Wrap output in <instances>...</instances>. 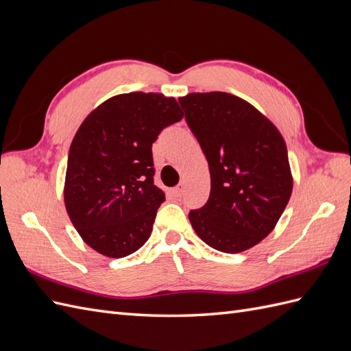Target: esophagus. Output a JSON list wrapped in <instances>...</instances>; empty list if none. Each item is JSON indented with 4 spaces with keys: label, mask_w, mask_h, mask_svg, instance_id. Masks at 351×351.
Listing matches in <instances>:
<instances>
[{
    "label": "esophagus",
    "mask_w": 351,
    "mask_h": 351,
    "mask_svg": "<svg viewBox=\"0 0 351 351\" xmlns=\"http://www.w3.org/2000/svg\"><path fill=\"white\" fill-rule=\"evenodd\" d=\"M184 184L183 183H180L178 186H176L174 189H173V195L176 196V197H180V196H182L183 193H184Z\"/></svg>",
    "instance_id": "1"
}]
</instances>
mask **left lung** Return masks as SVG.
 Returning a JSON list of instances; mask_svg holds the SVG:
<instances>
[{"mask_svg": "<svg viewBox=\"0 0 351 351\" xmlns=\"http://www.w3.org/2000/svg\"><path fill=\"white\" fill-rule=\"evenodd\" d=\"M178 102L210 174L209 199L190 210V224L219 252L256 246L277 226L293 192L284 137L267 115L236 95L196 92Z\"/></svg>", "mask_w": 351, "mask_h": 351, "instance_id": "1", "label": "left lung"}]
</instances>
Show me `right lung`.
Listing matches in <instances>:
<instances>
[{"mask_svg":"<svg viewBox=\"0 0 351 351\" xmlns=\"http://www.w3.org/2000/svg\"><path fill=\"white\" fill-rule=\"evenodd\" d=\"M183 119L162 93H120L89 112L73 137L64 205L79 236L108 258H124L149 239L165 193L154 184L152 143Z\"/></svg>","mask_w":351,"mask_h":351,"instance_id":"obj_1","label":"right lung"}]
</instances>
